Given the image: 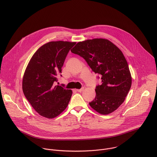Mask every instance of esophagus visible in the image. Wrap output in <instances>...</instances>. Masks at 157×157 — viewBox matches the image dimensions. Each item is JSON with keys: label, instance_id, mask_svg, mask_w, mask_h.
Instances as JSON below:
<instances>
[{"label": "esophagus", "instance_id": "obj_1", "mask_svg": "<svg viewBox=\"0 0 157 157\" xmlns=\"http://www.w3.org/2000/svg\"><path fill=\"white\" fill-rule=\"evenodd\" d=\"M84 87H82V88H81V89H76V90L77 91V92H81L83 90H84Z\"/></svg>", "mask_w": 157, "mask_h": 157}]
</instances>
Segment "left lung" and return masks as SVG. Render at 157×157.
<instances>
[{
    "instance_id": "obj_1",
    "label": "left lung",
    "mask_w": 157,
    "mask_h": 157,
    "mask_svg": "<svg viewBox=\"0 0 157 157\" xmlns=\"http://www.w3.org/2000/svg\"><path fill=\"white\" fill-rule=\"evenodd\" d=\"M71 51L82 57L101 77V84L96 86V95L90 106L101 115L116 110L124 101L132 83L122 52L110 40L101 38L79 42Z\"/></svg>"
}]
</instances>
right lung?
Listing matches in <instances>:
<instances>
[{
	"label": "right lung",
	"instance_id": "1",
	"mask_svg": "<svg viewBox=\"0 0 157 157\" xmlns=\"http://www.w3.org/2000/svg\"><path fill=\"white\" fill-rule=\"evenodd\" d=\"M76 42L52 41L41 46L33 56L23 78L25 96L41 116L54 118L67 107L72 90L55 86L70 50ZM62 76V75H60Z\"/></svg>",
	"mask_w": 157,
	"mask_h": 157
}]
</instances>
